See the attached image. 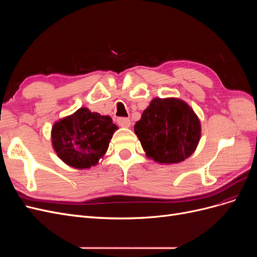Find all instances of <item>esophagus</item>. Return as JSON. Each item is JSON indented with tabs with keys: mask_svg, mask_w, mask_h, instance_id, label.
Returning <instances> with one entry per match:
<instances>
[{
	"mask_svg": "<svg viewBox=\"0 0 257 257\" xmlns=\"http://www.w3.org/2000/svg\"><path fill=\"white\" fill-rule=\"evenodd\" d=\"M116 122L122 127H128L131 125V120L128 118H124V116H120V118L116 119Z\"/></svg>",
	"mask_w": 257,
	"mask_h": 257,
	"instance_id": "34e87169",
	"label": "esophagus"
}]
</instances>
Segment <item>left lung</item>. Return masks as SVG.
Masks as SVG:
<instances>
[{
  "label": "left lung",
  "mask_w": 257,
  "mask_h": 257,
  "mask_svg": "<svg viewBox=\"0 0 257 257\" xmlns=\"http://www.w3.org/2000/svg\"><path fill=\"white\" fill-rule=\"evenodd\" d=\"M134 130L148 157L161 164L188 159L200 138L197 115L177 98H154Z\"/></svg>",
  "instance_id": "left-lung-1"
}]
</instances>
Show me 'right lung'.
I'll use <instances>...</instances> for the list:
<instances>
[{
	"label": "right lung",
	"instance_id": "add662e5",
	"mask_svg": "<svg viewBox=\"0 0 257 257\" xmlns=\"http://www.w3.org/2000/svg\"><path fill=\"white\" fill-rule=\"evenodd\" d=\"M116 128L110 116L80 108L54 124L52 145L58 157L67 165L89 168L105 154Z\"/></svg>",
	"mask_w": 257,
	"mask_h": 257
}]
</instances>
